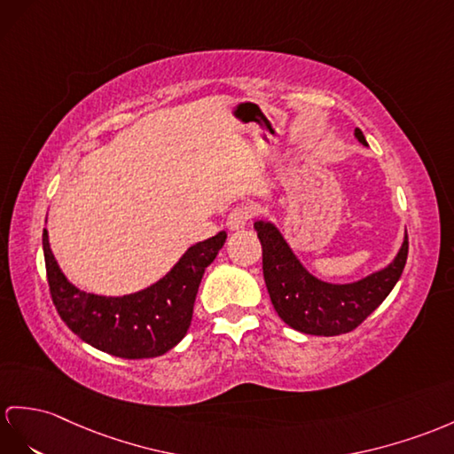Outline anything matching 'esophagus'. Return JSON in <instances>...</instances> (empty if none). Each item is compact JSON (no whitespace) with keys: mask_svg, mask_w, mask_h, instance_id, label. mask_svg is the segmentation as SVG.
Returning <instances> with one entry per match:
<instances>
[{"mask_svg":"<svg viewBox=\"0 0 454 454\" xmlns=\"http://www.w3.org/2000/svg\"><path fill=\"white\" fill-rule=\"evenodd\" d=\"M250 217H252L250 207H247V206L235 207L233 212H231V214L227 215V229H229V231H239V229H245V227L248 225Z\"/></svg>","mask_w":454,"mask_h":454,"instance_id":"34e87169","label":"esophagus"}]
</instances>
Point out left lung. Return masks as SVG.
<instances>
[{
  "instance_id": "obj_1",
  "label": "left lung",
  "mask_w": 454,
  "mask_h": 454,
  "mask_svg": "<svg viewBox=\"0 0 454 454\" xmlns=\"http://www.w3.org/2000/svg\"><path fill=\"white\" fill-rule=\"evenodd\" d=\"M355 137L368 146L360 129ZM254 229L262 242L263 279L275 312L286 325L306 335L333 337L358 327L393 291L408 256L404 231L399 252L385 268L352 283H327L304 268L278 225L258 219Z\"/></svg>"
}]
</instances>
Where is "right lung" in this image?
Returning a JSON list of instances; mask_svg holds the SVG:
<instances>
[{
  "label": "right lung",
  "instance_id": "add662e5",
  "mask_svg": "<svg viewBox=\"0 0 454 454\" xmlns=\"http://www.w3.org/2000/svg\"><path fill=\"white\" fill-rule=\"evenodd\" d=\"M227 233L196 242L160 281L146 289L104 296L74 286L61 271L43 229L42 247L51 301L76 337L119 358L161 356L186 335L206 268L223 248Z\"/></svg>",
  "mask_w": 454,
  "mask_h": 454
}]
</instances>
